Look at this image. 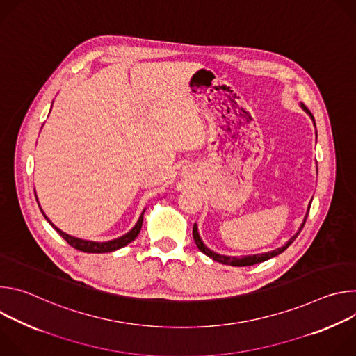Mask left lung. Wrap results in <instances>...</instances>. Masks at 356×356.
Here are the masks:
<instances>
[{
  "label": "left lung",
  "mask_w": 356,
  "mask_h": 356,
  "mask_svg": "<svg viewBox=\"0 0 356 356\" xmlns=\"http://www.w3.org/2000/svg\"><path fill=\"white\" fill-rule=\"evenodd\" d=\"M301 108H302L304 111H306V113L310 115V118L314 121L313 114L310 113V110H309L306 106L301 104ZM314 125H316V122H314ZM310 206H312V204H309V210H310ZM309 210H307L306 217H304V221H302L301 227L298 228V232H296V235H293V236L287 241V243H284L282 248H277V249H275V250H272V252L258 253V255H249V257H225V255H220V253L213 252L211 249H209V248L204 245V242L201 241V238H200V235H198L197 224H194V227H193V238H194V242H195L197 248H198L202 253H204V255H207L209 258H211V259H213V261H216V262H220V264H222V265H229V266H250V265H255V264L265 262V261H268V259H270V258H273V257L279 255V253H282L283 250H286V249L290 246V243L297 238V235L300 234V231L302 229L304 222H306L307 216H309Z\"/></svg>",
  "instance_id": "left-lung-1"
}]
</instances>
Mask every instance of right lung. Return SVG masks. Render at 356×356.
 Instances as JSON below:
<instances>
[{"mask_svg": "<svg viewBox=\"0 0 356 356\" xmlns=\"http://www.w3.org/2000/svg\"><path fill=\"white\" fill-rule=\"evenodd\" d=\"M36 201H38V198H36ZM40 211H42V209H40ZM143 213H145V210L142 211V214H140L138 222L135 224V227H134L129 232H127L125 235H122V236H120V238H117V239H113V241H107V242H94V241H86V239H80V238H76V236H72V235L65 234L63 231H60L58 227H55L52 222H50V220H49V218L46 217V214L42 211V214H43V217L46 218V221L59 232V235H60L65 241H67V243H69L70 246H73V248L77 249V250L87 252V253H106V252H113V250L121 249V248H124L125 245H128L129 242H132V241L138 236V234H139V231H140V228H142Z\"/></svg>", "mask_w": 356, "mask_h": 356, "instance_id": "right-lung-1", "label": "right lung"}]
</instances>
